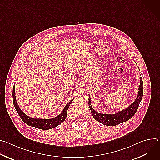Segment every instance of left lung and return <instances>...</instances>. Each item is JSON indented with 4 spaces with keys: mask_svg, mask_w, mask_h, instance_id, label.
I'll list each match as a JSON object with an SVG mask.
<instances>
[{
    "mask_svg": "<svg viewBox=\"0 0 160 160\" xmlns=\"http://www.w3.org/2000/svg\"><path fill=\"white\" fill-rule=\"evenodd\" d=\"M143 87L142 79L140 77V85L139 86L138 94L137 98L135 99V101L127 108L117 112L115 114H110V115L96 112L91 104L90 96L88 95V105L93 117L98 122L107 126H115L121 123L127 122L135 115L139 108L143 96Z\"/></svg>",
    "mask_w": 160,
    "mask_h": 160,
    "instance_id": "obj_1",
    "label": "left lung"
}]
</instances>
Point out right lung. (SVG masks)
I'll use <instances>...</instances> for the list:
<instances>
[{"mask_svg":"<svg viewBox=\"0 0 160 160\" xmlns=\"http://www.w3.org/2000/svg\"><path fill=\"white\" fill-rule=\"evenodd\" d=\"M12 98H13L14 106L18 113L19 116L21 118V120L29 126L34 127L42 130L51 129L59 125L62 122H63L65 120L67 116V111L68 108H69V106L71 104L73 100V99L69 102H68L67 104L65 106L64 108L63 109L62 111L61 112V113L59 114V115L56 117H54L51 119H42V118H31L27 116L26 114H25L21 111V109L19 108L16 102V99L15 96V85H14L13 90H12Z\"/></svg>","mask_w":160,"mask_h":160,"instance_id":"1","label":"right lung"}]
</instances>
